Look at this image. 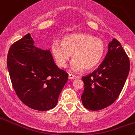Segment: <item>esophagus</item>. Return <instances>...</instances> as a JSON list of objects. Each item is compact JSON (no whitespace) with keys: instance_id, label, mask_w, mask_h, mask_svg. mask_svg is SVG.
Instances as JSON below:
<instances>
[{"instance_id":"1","label":"esophagus","mask_w":135,"mask_h":135,"mask_svg":"<svg viewBox=\"0 0 135 135\" xmlns=\"http://www.w3.org/2000/svg\"><path fill=\"white\" fill-rule=\"evenodd\" d=\"M68 78L69 79H76V78H77V76L72 74H69Z\"/></svg>"}]
</instances>
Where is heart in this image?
<instances>
[{
  "instance_id": "obj_1",
  "label": "heart",
  "mask_w": 135,
  "mask_h": 135,
  "mask_svg": "<svg viewBox=\"0 0 135 135\" xmlns=\"http://www.w3.org/2000/svg\"><path fill=\"white\" fill-rule=\"evenodd\" d=\"M51 51L56 63L61 68L66 67L72 54V70L90 71L98 66L103 59L105 45L101 39L91 34L79 33L66 36L61 42L54 41Z\"/></svg>"
}]
</instances>
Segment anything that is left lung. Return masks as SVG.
I'll return each instance as SVG.
<instances>
[{"label":"left lung","mask_w":135,"mask_h":135,"mask_svg":"<svg viewBox=\"0 0 135 135\" xmlns=\"http://www.w3.org/2000/svg\"><path fill=\"white\" fill-rule=\"evenodd\" d=\"M129 70V58L120 42L114 38L98 69L82 77L84 89L81 99L84 108L97 111L112 105L123 89Z\"/></svg>","instance_id":"obj_1"}]
</instances>
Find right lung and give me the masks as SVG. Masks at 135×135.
<instances>
[{"label":"right lung","mask_w":135,"mask_h":135,"mask_svg":"<svg viewBox=\"0 0 135 135\" xmlns=\"http://www.w3.org/2000/svg\"><path fill=\"white\" fill-rule=\"evenodd\" d=\"M34 43L30 34L14 42L7 55V68L14 90L26 105L49 110L57 105L68 74L56 65L50 50Z\"/></svg>","instance_id":"obj_1"}]
</instances>
